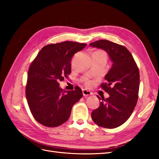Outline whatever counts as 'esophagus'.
I'll use <instances>...</instances> for the list:
<instances>
[{"label":"esophagus","mask_w":159,"mask_h":159,"mask_svg":"<svg viewBox=\"0 0 159 159\" xmlns=\"http://www.w3.org/2000/svg\"><path fill=\"white\" fill-rule=\"evenodd\" d=\"M83 94L84 96H88L92 95V93L90 91H88L87 89H83Z\"/></svg>","instance_id":"1"}]
</instances>
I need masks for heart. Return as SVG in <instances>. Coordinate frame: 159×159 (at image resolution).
I'll return each instance as SVG.
<instances>
[{
  "instance_id": "1",
  "label": "heart",
  "mask_w": 159,
  "mask_h": 159,
  "mask_svg": "<svg viewBox=\"0 0 159 159\" xmlns=\"http://www.w3.org/2000/svg\"><path fill=\"white\" fill-rule=\"evenodd\" d=\"M93 56H99V57H104V58H107L106 52H104V50H96V51H94L92 53V57ZM83 82H84V83H85V85L87 87L92 86L93 84V82L92 81V80L89 79H87V78H85V79H83Z\"/></svg>"
}]
</instances>
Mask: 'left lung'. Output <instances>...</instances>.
<instances>
[{
  "label": "left lung",
  "mask_w": 159,
  "mask_h": 159,
  "mask_svg": "<svg viewBox=\"0 0 159 159\" xmlns=\"http://www.w3.org/2000/svg\"><path fill=\"white\" fill-rule=\"evenodd\" d=\"M89 46L105 50L113 62L104 77L107 83L100 85L109 97L104 99L97 96L101 101L98 108L92 111V118L99 126L117 128L126 122L137 104L139 70L129 50L122 45L101 39Z\"/></svg>",
  "instance_id": "8db88e82"
}]
</instances>
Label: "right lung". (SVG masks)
<instances>
[{
	"instance_id": "right-lung-1",
	"label": "right lung",
	"mask_w": 159,
	"mask_h": 159,
	"mask_svg": "<svg viewBox=\"0 0 159 159\" xmlns=\"http://www.w3.org/2000/svg\"><path fill=\"white\" fill-rule=\"evenodd\" d=\"M87 43L71 41L43 46L28 71L26 97L35 120L47 127H57L69 119L73 105L83 97L82 90L66 91L59 82L71 73V59Z\"/></svg>"
}]
</instances>
